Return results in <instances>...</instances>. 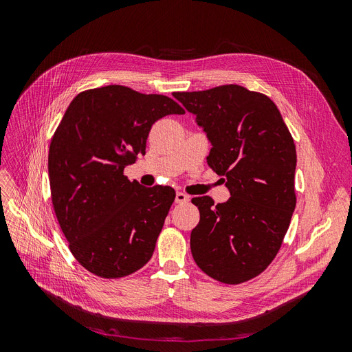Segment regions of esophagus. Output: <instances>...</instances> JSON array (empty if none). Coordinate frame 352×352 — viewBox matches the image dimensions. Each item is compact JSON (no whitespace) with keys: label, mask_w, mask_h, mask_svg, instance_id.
Segmentation results:
<instances>
[{"label":"esophagus","mask_w":352,"mask_h":352,"mask_svg":"<svg viewBox=\"0 0 352 352\" xmlns=\"http://www.w3.org/2000/svg\"><path fill=\"white\" fill-rule=\"evenodd\" d=\"M189 199H190L189 195L184 192H176V202H179V204H185V202H188Z\"/></svg>","instance_id":"34e87169"}]
</instances>
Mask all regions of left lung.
<instances>
[{
  "label": "left lung",
  "instance_id": "1",
  "mask_svg": "<svg viewBox=\"0 0 352 352\" xmlns=\"http://www.w3.org/2000/svg\"><path fill=\"white\" fill-rule=\"evenodd\" d=\"M173 97L207 135L208 166L230 192L217 206L207 195L192 198L199 223L190 232V252L212 279L250 280L276 257L295 210L292 136L269 97L239 85Z\"/></svg>",
  "mask_w": 352,
  "mask_h": 352
}]
</instances>
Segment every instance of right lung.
Listing matches in <instances>:
<instances>
[{
	"label": "right lung",
	"instance_id": "1",
	"mask_svg": "<svg viewBox=\"0 0 352 352\" xmlns=\"http://www.w3.org/2000/svg\"><path fill=\"white\" fill-rule=\"evenodd\" d=\"M185 114L172 98L122 85L80 92L52 136L48 175L52 206L72 254L105 279L150 261L176 192L127 180L124 166L145 154L151 126Z\"/></svg>",
	"mask_w": 352,
	"mask_h": 352
}]
</instances>
